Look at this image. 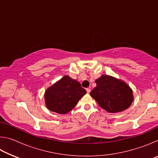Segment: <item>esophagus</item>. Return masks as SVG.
Returning a JSON list of instances; mask_svg holds the SVG:
<instances>
[{
    "label": "esophagus",
    "instance_id": "1",
    "mask_svg": "<svg viewBox=\"0 0 158 158\" xmlns=\"http://www.w3.org/2000/svg\"><path fill=\"white\" fill-rule=\"evenodd\" d=\"M85 90H86V92H87L88 93H89L90 92V89H89V88H87V89H85Z\"/></svg>",
    "mask_w": 158,
    "mask_h": 158
}]
</instances>
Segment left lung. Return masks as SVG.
I'll list each match as a JSON object with an SVG mask.
<instances>
[{
	"mask_svg": "<svg viewBox=\"0 0 158 158\" xmlns=\"http://www.w3.org/2000/svg\"><path fill=\"white\" fill-rule=\"evenodd\" d=\"M95 83L97 85L90 95L106 111L121 112L131 105L132 90L126 83L109 75H102Z\"/></svg>",
	"mask_w": 158,
	"mask_h": 158,
	"instance_id": "8db88e82",
	"label": "left lung"
}]
</instances>
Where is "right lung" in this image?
I'll return each mask as SVG.
<instances>
[{"mask_svg":"<svg viewBox=\"0 0 158 158\" xmlns=\"http://www.w3.org/2000/svg\"><path fill=\"white\" fill-rule=\"evenodd\" d=\"M86 91L69 76H64L47 89L44 93L46 106L50 111L65 114L71 111Z\"/></svg>","mask_w":158,"mask_h":158,"instance_id":"right-lung-1","label":"right lung"}]
</instances>
